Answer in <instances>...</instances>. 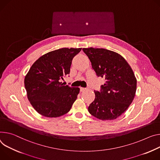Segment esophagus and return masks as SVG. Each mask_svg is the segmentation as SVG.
<instances>
[{"label": "esophagus", "mask_w": 160, "mask_h": 160, "mask_svg": "<svg viewBox=\"0 0 160 160\" xmlns=\"http://www.w3.org/2000/svg\"><path fill=\"white\" fill-rule=\"evenodd\" d=\"M80 91H83L84 90L86 89V88H80Z\"/></svg>", "instance_id": "1"}]
</instances>
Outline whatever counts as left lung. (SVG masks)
Returning a JSON list of instances; mask_svg holds the SVG:
<instances>
[{
	"label": "left lung",
	"mask_w": 160,
	"mask_h": 160,
	"mask_svg": "<svg viewBox=\"0 0 160 160\" xmlns=\"http://www.w3.org/2000/svg\"><path fill=\"white\" fill-rule=\"evenodd\" d=\"M98 77L105 83L100 91H94L95 99L89 112L102 121L113 120L127 110L137 90V79L127 61L119 53L105 48H83Z\"/></svg>",
	"instance_id": "left-lung-1"
}]
</instances>
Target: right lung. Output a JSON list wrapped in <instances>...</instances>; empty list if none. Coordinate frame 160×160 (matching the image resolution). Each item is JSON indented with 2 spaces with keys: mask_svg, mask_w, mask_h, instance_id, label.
<instances>
[{
  "mask_svg": "<svg viewBox=\"0 0 160 160\" xmlns=\"http://www.w3.org/2000/svg\"><path fill=\"white\" fill-rule=\"evenodd\" d=\"M82 50L62 48L43 55L32 64L24 80L27 98L33 108L47 118L68 113L80 92L78 88L63 85L73 57Z\"/></svg>",
  "mask_w": 160,
  "mask_h": 160,
  "instance_id": "1",
  "label": "right lung"
}]
</instances>
